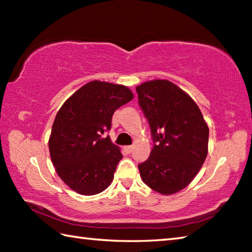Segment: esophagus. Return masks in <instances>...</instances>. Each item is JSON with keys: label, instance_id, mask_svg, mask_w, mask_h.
<instances>
[{"label": "esophagus", "instance_id": "34e87169", "mask_svg": "<svg viewBox=\"0 0 252 252\" xmlns=\"http://www.w3.org/2000/svg\"><path fill=\"white\" fill-rule=\"evenodd\" d=\"M125 150L127 153H131L132 151H133V146H126V147H125Z\"/></svg>", "mask_w": 252, "mask_h": 252}]
</instances>
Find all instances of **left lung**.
Instances as JSON below:
<instances>
[{
    "mask_svg": "<svg viewBox=\"0 0 252 252\" xmlns=\"http://www.w3.org/2000/svg\"><path fill=\"white\" fill-rule=\"evenodd\" d=\"M135 90L153 141L150 156L138 164L140 176L157 192L176 193L201 169L209 127L195 102L170 81H149Z\"/></svg>",
    "mask_w": 252,
    "mask_h": 252,
    "instance_id": "obj_1",
    "label": "left lung"
}]
</instances>
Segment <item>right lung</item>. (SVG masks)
<instances>
[{
	"label": "right lung",
	"mask_w": 252,
	"mask_h": 252,
	"mask_svg": "<svg viewBox=\"0 0 252 252\" xmlns=\"http://www.w3.org/2000/svg\"><path fill=\"white\" fill-rule=\"evenodd\" d=\"M132 97L125 85L92 81L59 110L49 140L51 160L75 192L100 193L113 180L122 153L103 134L111 129L114 111Z\"/></svg>",
	"instance_id": "right-lung-1"
}]
</instances>
